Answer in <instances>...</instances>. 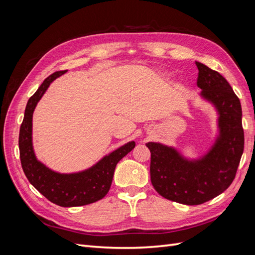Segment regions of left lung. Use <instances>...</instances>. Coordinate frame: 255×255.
Instances as JSON below:
<instances>
[{
    "mask_svg": "<svg viewBox=\"0 0 255 255\" xmlns=\"http://www.w3.org/2000/svg\"><path fill=\"white\" fill-rule=\"evenodd\" d=\"M200 96L218 114V130L203 156L188 159L173 146L148 142L151 152V183L171 201L198 205L222 194L232 184L244 152L242 105L231 85L217 71L196 61Z\"/></svg>",
    "mask_w": 255,
    "mask_h": 255,
    "instance_id": "obj_1",
    "label": "left lung"
}]
</instances>
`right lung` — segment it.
I'll list each match as a JSON object with an SVG mask.
<instances>
[{"mask_svg": "<svg viewBox=\"0 0 255 255\" xmlns=\"http://www.w3.org/2000/svg\"><path fill=\"white\" fill-rule=\"evenodd\" d=\"M66 72L67 70L57 71L48 76L29 98L20 128L19 150L22 169L29 183L49 201L63 207H73L94 203L106 196L111 188L116 166L135 148V141L126 143L105 155L96 165L75 173L53 171L38 160L32 139L33 113L50 84Z\"/></svg>", "mask_w": 255, "mask_h": 255, "instance_id": "1", "label": "right lung"}]
</instances>
